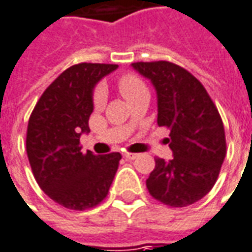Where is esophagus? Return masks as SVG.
<instances>
[{"mask_svg":"<svg viewBox=\"0 0 252 252\" xmlns=\"http://www.w3.org/2000/svg\"><path fill=\"white\" fill-rule=\"evenodd\" d=\"M124 157H126V158H128V160H135V158L138 157V155H136V153H126V155H124Z\"/></svg>","mask_w":252,"mask_h":252,"instance_id":"1","label":"esophagus"}]
</instances>
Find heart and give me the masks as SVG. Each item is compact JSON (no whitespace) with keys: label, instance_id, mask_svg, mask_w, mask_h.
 I'll use <instances>...</instances> for the list:
<instances>
[{"label":"heart","instance_id":"heart-1","mask_svg":"<svg viewBox=\"0 0 252 252\" xmlns=\"http://www.w3.org/2000/svg\"><path fill=\"white\" fill-rule=\"evenodd\" d=\"M119 90L121 92V95L126 97L128 102H131L132 99H135L136 96H139L142 94H148V88L145 83L142 81V78L133 73H126V74H123V76L119 78ZM104 99H106V95H104L103 88H97L95 95H94V103L96 107H102L104 103Z\"/></svg>","mask_w":252,"mask_h":252}]
</instances>
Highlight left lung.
<instances>
[{
  "label": "left lung",
  "instance_id": "1",
  "mask_svg": "<svg viewBox=\"0 0 252 252\" xmlns=\"http://www.w3.org/2000/svg\"><path fill=\"white\" fill-rule=\"evenodd\" d=\"M132 67L149 78L157 92V124L169 129L174 158H156L146 181L149 193L169 207H186L215 185L226 139L217 106L203 84L188 70L167 61L136 62Z\"/></svg>",
  "mask_w": 252,
  "mask_h": 252
}]
</instances>
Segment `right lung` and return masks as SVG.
<instances>
[{
  "mask_svg": "<svg viewBox=\"0 0 252 252\" xmlns=\"http://www.w3.org/2000/svg\"><path fill=\"white\" fill-rule=\"evenodd\" d=\"M117 64L78 63L44 91L32 110L26 150L32 175L45 194L68 210L96 207L107 196L120 153H83L80 136L90 132L94 88Z\"/></svg>",
  "mask_w": 252,
  "mask_h": 252,
  "instance_id": "right-lung-1",
  "label": "right lung"
}]
</instances>
